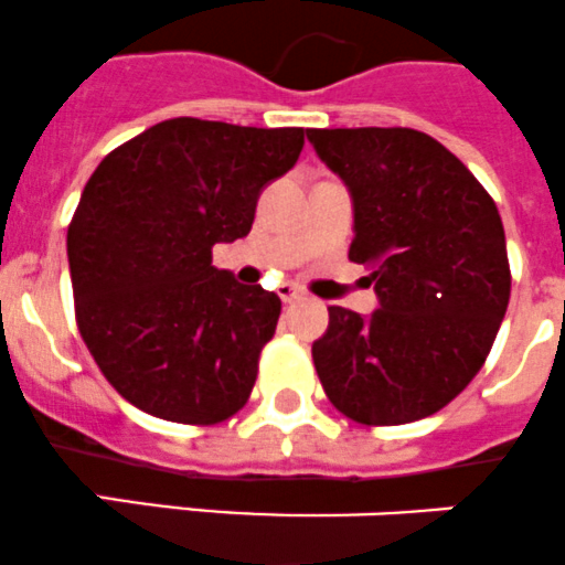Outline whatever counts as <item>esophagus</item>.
Here are the masks:
<instances>
[{
    "label": "esophagus",
    "instance_id": "1",
    "mask_svg": "<svg viewBox=\"0 0 565 565\" xmlns=\"http://www.w3.org/2000/svg\"><path fill=\"white\" fill-rule=\"evenodd\" d=\"M278 295H281L284 303H292V300H298L303 292H300L295 284H281V287H278Z\"/></svg>",
    "mask_w": 565,
    "mask_h": 565
}]
</instances>
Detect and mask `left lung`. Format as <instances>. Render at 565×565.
Instances as JSON below:
<instances>
[{"label": "left lung", "instance_id": "1", "mask_svg": "<svg viewBox=\"0 0 565 565\" xmlns=\"http://www.w3.org/2000/svg\"><path fill=\"white\" fill-rule=\"evenodd\" d=\"M353 201L350 259L372 315L331 306L311 344L328 399L361 425L445 408L478 375L511 298L505 228L456 154L416 129H306Z\"/></svg>", "mask_w": 565, "mask_h": 565}]
</instances>
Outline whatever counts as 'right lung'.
<instances>
[{"instance_id": "obj_1", "label": "right lung", "mask_w": 565, "mask_h": 565, "mask_svg": "<svg viewBox=\"0 0 565 565\" xmlns=\"http://www.w3.org/2000/svg\"><path fill=\"white\" fill-rule=\"evenodd\" d=\"M303 129L171 118L104 157L68 226L76 326L115 392L151 416L215 425L254 388L281 298L212 265L250 232Z\"/></svg>"}]
</instances>
